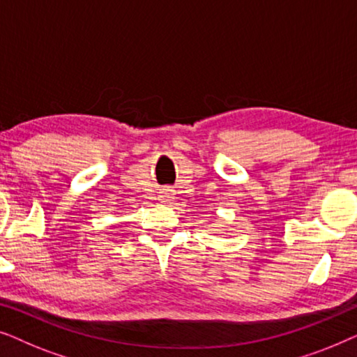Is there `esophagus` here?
Masks as SVG:
<instances>
[{"label": "esophagus", "mask_w": 357, "mask_h": 357, "mask_svg": "<svg viewBox=\"0 0 357 357\" xmlns=\"http://www.w3.org/2000/svg\"><path fill=\"white\" fill-rule=\"evenodd\" d=\"M174 190L172 188H162L159 192V199L162 203H170L174 199Z\"/></svg>", "instance_id": "34e87169"}]
</instances>
